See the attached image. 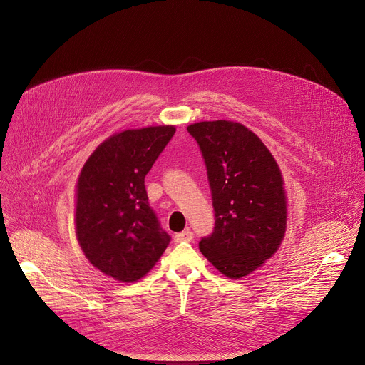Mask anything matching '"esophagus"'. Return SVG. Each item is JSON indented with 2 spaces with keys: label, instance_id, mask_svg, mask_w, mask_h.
<instances>
[{
  "label": "esophagus",
  "instance_id": "obj_1",
  "mask_svg": "<svg viewBox=\"0 0 365 365\" xmlns=\"http://www.w3.org/2000/svg\"><path fill=\"white\" fill-rule=\"evenodd\" d=\"M192 239H193V233H192L189 229H186V230H183V232L175 235V240H176V242H190Z\"/></svg>",
  "mask_w": 365,
  "mask_h": 365
}]
</instances>
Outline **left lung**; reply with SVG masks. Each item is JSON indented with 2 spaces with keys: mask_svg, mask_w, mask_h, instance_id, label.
<instances>
[{
  "mask_svg": "<svg viewBox=\"0 0 365 365\" xmlns=\"http://www.w3.org/2000/svg\"><path fill=\"white\" fill-rule=\"evenodd\" d=\"M187 132L206 163L216 219L199 250L222 275L244 278L282 244L288 217L282 173L262 140L236 121H199Z\"/></svg>",
  "mask_w": 365,
  "mask_h": 365,
  "instance_id": "left-lung-1",
  "label": "left lung"
}]
</instances>
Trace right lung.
<instances>
[{
  "label": "right lung",
  "mask_w": 365,
  "mask_h": 365,
  "mask_svg": "<svg viewBox=\"0 0 365 365\" xmlns=\"http://www.w3.org/2000/svg\"><path fill=\"white\" fill-rule=\"evenodd\" d=\"M175 126L115 133L97 146L76 186L74 226L88 262L120 282H136L160 259L170 236L149 206L145 176Z\"/></svg>",
  "instance_id": "1"
}]
</instances>
